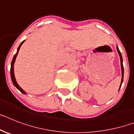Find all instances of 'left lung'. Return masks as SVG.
<instances>
[{"label": "left lung", "mask_w": 134, "mask_h": 134, "mask_svg": "<svg viewBox=\"0 0 134 134\" xmlns=\"http://www.w3.org/2000/svg\"><path fill=\"white\" fill-rule=\"evenodd\" d=\"M117 49H118V53H119V56H120L121 66V74H122V79H121V84H122V82H123V80H124V66H123V59H122V55H121V54L120 51H119L118 47H117Z\"/></svg>", "instance_id": "obj_1"}]
</instances>
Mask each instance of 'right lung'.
Listing matches in <instances>:
<instances>
[{
    "label": "right lung",
    "instance_id": "add662e5",
    "mask_svg": "<svg viewBox=\"0 0 134 134\" xmlns=\"http://www.w3.org/2000/svg\"><path fill=\"white\" fill-rule=\"evenodd\" d=\"M23 42H24V41H22L21 44H20V46H19L18 49H17V52H16V54H15V55H14L13 58V60H12V62H11V68H10V76H11V79H12V81H13V85H15V86H16V88H17V89L19 90V91H21L22 93H24V94H25V91H23V90L22 89V88H21L19 86L18 84H17V82H16V80H15V75H14V68H13L14 63H15V59H16V55H17V54H18V52H19V49H20V47H21V45L23 44Z\"/></svg>",
    "mask_w": 134,
    "mask_h": 134
}]
</instances>
